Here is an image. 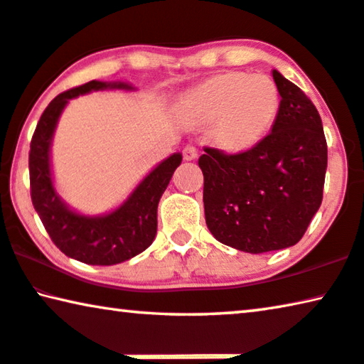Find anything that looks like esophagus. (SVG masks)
<instances>
[{
	"label": "esophagus",
	"mask_w": 364,
	"mask_h": 364,
	"mask_svg": "<svg viewBox=\"0 0 364 364\" xmlns=\"http://www.w3.org/2000/svg\"><path fill=\"white\" fill-rule=\"evenodd\" d=\"M182 154H183V159H186V161H193V159L198 158V149L195 148L193 144H187V146L183 148Z\"/></svg>",
	"instance_id": "1"
}]
</instances>
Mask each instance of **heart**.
I'll return each mask as SVG.
<instances>
[{"label":"heart","mask_w":364,"mask_h":364,"mask_svg":"<svg viewBox=\"0 0 364 364\" xmlns=\"http://www.w3.org/2000/svg\"><path fill=\"white\" fill-rule=\"evenodd\" d=\"M279 112L277 82L267 75L220 73L190 89L181 99L188 124L210 125L218 146L239 153L259 144Z\"/></svg>","instance_id":"b5f03b06"}]
</instances>
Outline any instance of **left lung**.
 <instances>
[{
	"label": "left lung",
	"instance_id": "8db88e82",
	"mask_svg": "<svg viewBox=\"0 0 364 364\" xmlns=\"http://www.w3.org/2000/svg\"><path fill=\"white\" fill-rule=\"evenodd\" d=\"M279 112L272 132L244 153L205 148V220L220 242L262 254L291 247L322 203L327 141L311 99L273 70Z\"/></svg>",
	"mask_w": 364,
	"mask_h": 364
}]
</instances>
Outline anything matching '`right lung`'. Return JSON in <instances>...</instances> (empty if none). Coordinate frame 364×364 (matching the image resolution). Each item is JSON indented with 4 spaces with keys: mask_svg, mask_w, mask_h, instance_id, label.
<instances>
[{
    "mask_svg": "<svg viewBox=\"0 0 364 364\" xmlns=\"http://www.w3.org/2000/svg\"><path fill=\"white\" fill-rule=\"evenodd\" d=\"M133 89L127 82L89 81L58 94L38 120L29 151L31 197L53 244L71 259L89 265H115L141 254L158 231V203L182 154L174 153L139 182L119 208L104 216H85L68 208L53 187L50 144L60 114L73 97L99 89Z\"/></svg>",
    "mask_w": 364,
    "mask_h": 364,
    "instance_id": "right-lung-1",
    "label": "right lung"
}]
</instances>
